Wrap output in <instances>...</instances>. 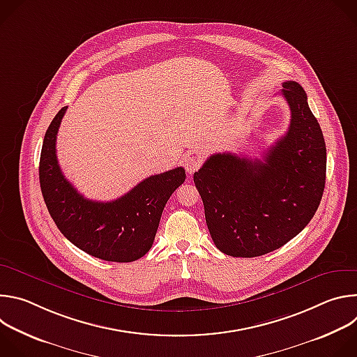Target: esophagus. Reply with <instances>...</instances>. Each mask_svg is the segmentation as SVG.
<instances>
[{
	"label": "esophagus",
	"mask_w": 357,
	"mask_h": 357,
	"mask_svg": "<svg viewBox=\"0 0 357 357\" xmlns=\"http://www.w3.org/2000/svg\"><path fill=\"white\" fill-rule=\"evenodd\" d=\"M200 158L196 157V155H189L185 158L183 161V165H185V169L188 174H193L199 167H200Z\"/></svg>",
	"instance_id": "34e87169"
}]
</instances>
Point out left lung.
Instances as JSON below:
<instances>
[{
	"label": "left lung",
	"mask_w": 357,
	"mask_h": 357,
	"mask_svg": "<svg viewBox=\"0 0 357 357\" xmlns=\"http://www.w3.org/2000/svg\"><path fill=\"white\" fill-rule=\"evenodd\" d=\"M282 87L289 127L263 160L213 154L193 174L213 243L231 257H257L282 247L311 222L322 199V130L302 86L288 80Z\"/></svg>",
	"instance_id": "obj_1"
}]
</instances>
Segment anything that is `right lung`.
<instances>
[{
	"label": "right lung",
	"instance_id": "right-lung-1",
	"mask_svg": "<svg viewBox=\"0 0 357 357\" xmlns=\"http://www.w3.org/2000/svg\"><path fill=\"white\" fill-rule=\"evenodd\" d=\"M66 109L55 116L42 144L39 182L46 208L61 233L90 256L135 261L152 247L167 202L186 178L185 169L152 175L112 202L86 199L63 176L56 158V135Z\"/></svg>",
	"mask_w": 357,
	"mask_h": 357
}]
</instances>
